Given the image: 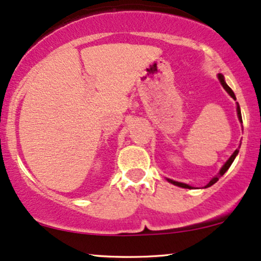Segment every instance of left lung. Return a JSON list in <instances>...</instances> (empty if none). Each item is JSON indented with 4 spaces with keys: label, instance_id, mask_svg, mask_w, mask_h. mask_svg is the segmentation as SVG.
Here are the masks:
<instances>
[{
    "label": "left lung",
    "instance_id": "left-lung-1",
    "mask_svg": "<svg viewBox=\"0 0 261 261\" xmlns=\"http://www.w3.org/2000/svg\"><path fill=\"white\" fill-rule=\"evenodd\" d=\"M218 77H219V81H220L221 85H223V87H224V88H225V91H226L227 93H229V94H230L231 96H232V98L234 99V100H236V96H234V93L232 92V89H231L230 87L226 85V82H225V80H224V76L221 75V73H219V75H218ZM237 115H239V118H240V121L242 122V116H241V109H240V105H239V104H237ZM237 153H239V149H237L236 151H234V152L232 153V155H231L230 159L226 161V163H225V165L223 166V168L220 169V172L218 173V175H215L214 178L212 179L211 181H209L208 184L204 186V188H209V186H212V185H213V184H215V182H217L218 180H219L220 176H223V175L225 174V172H226V170L230 168V166L232 165V162H233L234 157L237 156ZM168 181H169V182H172V184L176 185V186H180V188H184V189H194V188H192V186H190V185H188V184H182V182L174 181V180H172V179H168Z\"/></svg>",
    "mask_w": 261,
    "mask_h": 261
}]
</instances>
